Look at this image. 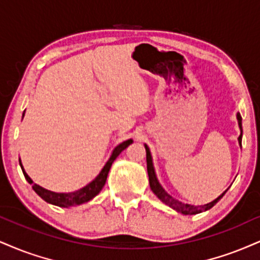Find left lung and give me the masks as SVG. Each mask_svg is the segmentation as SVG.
Returning a JSON list of instances; mask_svg holds the SVG:
<instances>
[{
	"label": "left lung",
	"mask_w": 260,
	"mask_h": 260,
	"mask_svg": "<svg viewBox=\"0 0 260 260\" xmlns=\"http://www.w3.org/2000/svg\"><path fill=\"white\" fill-rule=\"evenodd\" d=\"M237 120H239L240 129H241V132H242V118H241L240 114H237ZM241 142H242V133H241L240 137H239L240 145H241ZM145 150H146V167H148L150 187H151V190L154 191L155 195L157 196V198L160 199L162 202H165L166 205H168L170 207L176 209L177 212H180V213L186 214V215L187 214L201 213V212L207 211V209L213 207L215 203L219 201V200L225 195V192L228 191V189H226L223 193H221L219 198H217L214 200V201L209 202V203H207V205H203V206H192V205H187V203H183V202L178 201V200L172 198L171 195H168V193L164 190V187L160 185L157 178H156V174H155V171H154V166H152V160H151V155H150V150L146 145H145Z\"/></svg>",
	"instance_id": "obj_1"
}]
</instances>
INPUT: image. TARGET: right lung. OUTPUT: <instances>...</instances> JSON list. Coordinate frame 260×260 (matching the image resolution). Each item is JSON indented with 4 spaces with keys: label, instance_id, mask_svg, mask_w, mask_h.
<instances>
[{
    "label": "right lung",
    "instance_id": "add662e5",
    "mask_svg": "<svg viewBox=\"0 0 260 260\" xmlns=\"http://www.w3.org/2000/svg\"><path fill=\"white\" fill-rule=\"evenodd\" d=\"M132 143H133L132 139H128V140H126V142L121 143L120 145H117L116 148H115L114 151H112L111 157L109 158V161L106 162L104 168H103L102 172H100L98 176H96L95 179L90 181L88 185H86L84 187H82V189L77 190V191H74V192L61 193V192H53V191H49V190L43 189V187H41L40 185H37V184L34 183V181L31 180V178L27 176L26 173H25L23 165H21L20 160H19V164H20L21 170H23L25 179L29 181V184H31L32 189L35 190L36 193L40 196V198H42L46 202L52 203V205H55V206H59V207H71V206H77V205H81V203L89 201V200H92L94 196L98 195V193L100 192V190L103 189V186L105 185L106 178H108L109 171H110L112 162L116 160L117 156L120 155L121 152L123 151V150Z\"/></svg>",
    "mask_w": 260,
    "mask_h": 260
}]
</instances>
